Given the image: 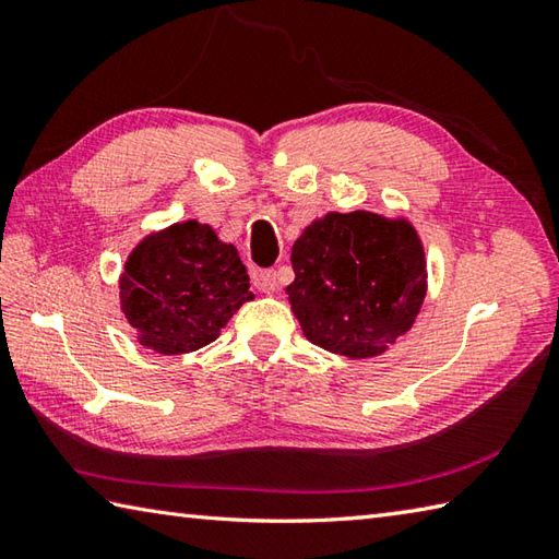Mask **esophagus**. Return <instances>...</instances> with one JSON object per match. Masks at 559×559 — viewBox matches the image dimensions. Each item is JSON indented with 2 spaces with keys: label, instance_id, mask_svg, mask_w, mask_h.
Here are the masks:
<instances>
[{
  "label": "esophagus",
  "instance_id": "esophagus-1",
  "mask_svg": "<svg viewBox=\"0 0 559 559\" xmlns=\"http://www.w3.org/2000/svg\"><path fill=\"white\" fill-rule=\"evenodd\" d=\"M254 286L257 290L266 293V295H273L278 290V273L273 269H261L254 273Z\"/></svg>",
  "mask_w": 559,
  "mask_h": 559
}]
</instances>
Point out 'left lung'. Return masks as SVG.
Returning a JSON list of instances; mask_svg holds the SVG:
<instances>
[{
	"mask_svg": "<svg viewBox=\"0 0 559 559\" xmlns=\"http://www.w3.org/2000/svg\"><path fill=\"white\" fill-rule=\"evenodd\" d=\"M290 310L314 346L353 360L382 355L406 334L427 290L418 233L370 211L326 213L293 245Z\"/></svg>",
	"mask_w": 559,
	"mask_h": 559,
	"instance_id": "left-lung-1",
	"label": "left lung"
}]
</instances>
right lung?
<instances>
[{"label":"right lung","instance_id":"add662e5","mask_svg":"<svg viewBox=\"0 0 559 559\" xmlns=\"http://www.w3.org/2000/svg\"><path fill=\"white\" fill-rule=\"evenodd\" d=\"M252 298L237 249L199 221L144 237L120 278L127 322L136 329L141 346L160 355L209 346Z\"/></svg>","mask_w":559,"mask_h":559}]
</instances>
